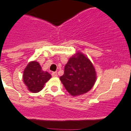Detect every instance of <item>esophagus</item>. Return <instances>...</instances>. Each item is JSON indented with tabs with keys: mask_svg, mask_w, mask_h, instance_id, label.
I'll return each mask as SVG.
<instances>
[{
	"mask_svg": "<svg viewBox=\"0 0 131 131\" xmlns=\"http://www.w3.org/2000/svg\"><path fill=\"white\" fill-rule=\"evenodd\" d=\"M52 76H53V77H57V72H52Z\"/></svg>",
	"mask_w": 131,
	"mask_h": 131,
	"instance_id": "esophagus-1",
	"label": "esophagus"
}]
</instances>
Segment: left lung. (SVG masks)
<instances>
[{"mask_svg": "<svg viewBox=\"0 0 131 131\" xmlns=\"http://www.w3.org/2000/svg\"><path fill=\"white\" fill-rule=\"evenodd\" d=\"M59 79L68 93L77 96L86 93L93 87L96 81V72L90 60L78 52L68 59L64 74Z\"/></svg>", "mask_w": 131, "mask_h": 131, "instance_id": "1", "label": "left lung"}]
</instances>
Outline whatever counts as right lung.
Returning a JSON list of instances; mask_svg holds the SVG:
<instances>
[{
    "label": "right lung",
    "mask_w": 131,
    "mask_h": 131,
    "mask_svg": "<svg viewBox=\"0 0 131 131\" xmlns=\"http://www.w3.org/2000/svg\"><path fill=\"white\" fill-rule=\"evenodd\" d=\"M52 75L42 70L37 61L30 62L23 72V81L29 91L37 93L41 91Z\"/></svg>",
    "instance_id": "right-lung-1"
}]
</instances>
